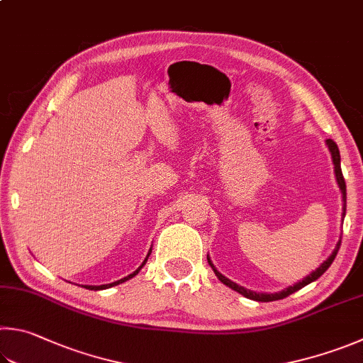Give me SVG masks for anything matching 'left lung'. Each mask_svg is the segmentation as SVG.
Wrapping results in <instances>:
<instances>
[{
    "mask_svg": "<svg viewBox=\"0 0 363 363\" xmlns=\"http://www.w3.org/2000/svg\"><path fill=\"white\" fill-rule=\"evenodd\" d=\"M325 143H327L328 149H330L332 160H333V164H335V176H337L338 187H340L341 194H342V201H345V206H342V217H345V216H346V182H345V177H342V173H341V157H340V149H338V146H337V143L332 141V140H327ZM340 245H341V240L338 241V245H337V247H335V250L332 252V255L328 257V259H327L324 263H320V267H319L318 269H315V272H313L311 274H308L306 278H303V281L296 282V284H294V286H291V287H287V289H284V291H281V292H276V294H257V292H252V291H247V289L241 287V286H238V284H235L233 281L227 279L225 276H223V274H220L219 272H217L216 267L213 265V262H211V259H209V255H208V263L211 265V268L214 269V273H216L217 278H219V281H220V282H223V284H225L227 287L233 289V291H236L238 294L245 295L246 298L255 300V301H274V300L286 298V296L292 295V294H294V292H296V291H300L301 287H305V286H308V284H311V282H313V281H315V279H319L320 276L327 272L328 267L332 265V262L335 260V257H337L338 250H340Z\"/></svg>",
    "mask_w": 363,
    "mask_h": 363,
    "instance_id": "obj_1",
    "label": "left lung"
}]
</instances>
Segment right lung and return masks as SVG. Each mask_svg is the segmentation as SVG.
<instances>
[{
	"label": "right lung",
	"instance_id": "obj_1",
	"mask_svg": "<svg viewBox=\"0 0 363 363\" xmlns=\"http://www.w3.org/2000/svg\"><path fill=\"white\" fill-rule=\"evenodd\" d=\"M149 255H150V250H149V254H147V257L146 259H144V262H143V265L136 269V272H133L131 274H128V276H125V278H122V279H118V281H116V282H111V284H103V286H84L85 289H90V291H103V289H109V287H113V286H117V284H122V282H125V281H128V279H131L133 278V276H136L138 273H140V269L146 265V262H147V259H149Z\"/></svg>",
	"mask_w": 363,
	"mask_h": 363
}]
</instances>
